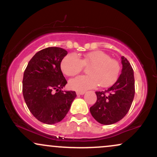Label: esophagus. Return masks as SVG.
Here are the masks:
<instances>
[{
    "label": "esophagus",
    "instance_id": "obj_1",
    "mask_svg": "<svg viewBox=\"0 0 157 157\" xmlns=\"http://www.w3.org/2000/svg\"><path fill=\"white\" fill-rule=\"evenodd\" d=\"M77 95H82V94H84L85 93V91H77Z\"/></svg>",
    "mask_w": 157,
    "mask_h": 157
}]
</instances>
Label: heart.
I'll return each instance as SVG.
<instances>
[{"instance_id":"heart-1","label":"heart","mask_w":157,"mask_h":157,"mask_svg":"<svg viewBox=\"0 0 157 157\" xmlns=\"http://www.w3.org/2000/svg\"><path fill=\"white\" fill-rule=\"evenodd\" d=\"M84 66H91L88 69L90 75H82L70 80L68 85L71 89L84 91L99 84L102 88L109 87L117 82L121 71L118 60L111 58L109 54L100 50L88 52L82 59L70 54L63 59L60 64L63 72L69 77L80 73Z\"/></svg>"}]
</instances>
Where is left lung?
<instances>
[{"instance_id": "obj_1", "label": "left lung", "mask_w": 157, "mask_h": 157, "mask_svg": "<svg viewBox=\"0 0 157 157\" xmlns=\"http://www.w3.org/2000/svg\"><path fill=\"white\" fill-rule=\"evenodd\" d=\"M122 69L117 82L105 91H96L97 101L90 112L102 125L121 120L130 109L135 94L134 70L125 57H121Z\"/></svg>"}]
</instances>
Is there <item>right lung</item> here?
Segmentation results:
<instances>
[{
  "label": "right lung",
  "instance_id": "right-lung-1",
  "mask_svg": "<svg viewBox=\"0 0 157 157\" xmlns=\"http://www.w3.org/2000/svg\"><path fill=\"white\" fill-rule=\"evenodd\" d=\"M68 54L60 47L40 50L29 60L23 74V95L33 116L44 123L60 122L76 97L75 91H62L67 83L60 63Z\"/></svg>",
  "mask_w": 157,
  "mask_h": 157
}]
</instances>
